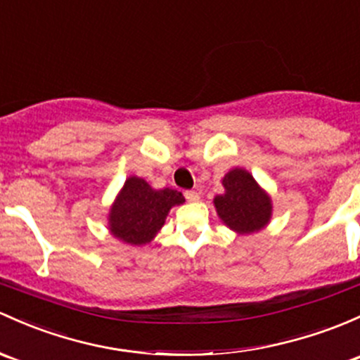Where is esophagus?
<instances>
[{"mask_svg": "<svg viewBox=\"0 0 360 360\" xmlns=\"http://www.w3.org/2000/svg\"><path fill=\"white\" fill-rule=\"evenodd\" d=\"M184 196H186L188 202H198V200H200V193L195 191V190L186 191V193H184Z\"/></svg>", "mask_w": 360, "mask_h": 360, "instance_id": "obj_1", "label": "esophagus"}]
</instances>
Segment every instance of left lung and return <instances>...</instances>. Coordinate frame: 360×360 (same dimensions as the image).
Returning <instances> with one entry per match:
<instances>
[{
	"label": "left lung",
	"mask_w": 360,
	"mask_h": 360,
	"mask_svg": "<svg viewBox=\"0 0 360 360\" xmlns=\"http://www.w3.org/2000/svg\"><path fill=\"white\" fill-rule=\"evenodd\" d=\"M224 193L214 198L221 221L238 234H250L264 229L271 221L272 202L252 174L245 169H233L222 179Z\"/></svg>",
	"instance_id": "left-lung-1"
}]
</instances>
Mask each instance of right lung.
<instances>
[{"label":"right lung","mask_w":360,"mask_h":360,"mask_svg":"<svg viewBox=\"0 0 360 360\" xmlns=\"http://www.w3.org/2000/svg\"><path fill=\"white\" fill-rule=\"evenodd\" d=\"M184 203L177 190H153L145 179L131 176L124 183L108 214V229L127 245H146L165 224L169 210Z\"/></svg>","instance_id":"right-lung-1"}]
</instances>
